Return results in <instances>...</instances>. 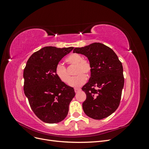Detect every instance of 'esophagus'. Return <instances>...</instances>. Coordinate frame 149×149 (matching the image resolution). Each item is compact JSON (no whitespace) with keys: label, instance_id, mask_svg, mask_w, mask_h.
Returning <instances> with one entry per match:
<instances>
[{"label":"esophagus","instance_id":"esophagus-1","mask_svg":"<svg viewBox=\"0 0 149 149\" xmlns=\"http://www.w3.org/2000/svg\"><path fill=\"white\" fill-rule=\"evenodd\" d=\"M81 91V89L80 88H74V92L76 93H78V91Z\"/></svg>","mask_w":149,"mask_h":149}]
</instances>
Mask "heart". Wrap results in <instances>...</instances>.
I'll return each instance as SVG.
<instances>
[{"label": "heart", "mask_w": 149, "mask_h": 149, "mask_svg": "<svg viewBox=\"0 0 149 149\" xmlns=\"http://www.w3.org/2000/svg\"><path fill=\"white\" fill-rule=\"evenodd\" d=\"M66 63L69 66H75L74 74L76 75L70 80V75L67 68L61 63H58L55 67V74L63 83L68 84L73 87L82 86L91 73L92 65L90 61L83 59L81 55L78 53H74L67 58Z\"/></svg>", "instance_id": "1"}]
</instances>
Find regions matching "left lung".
Masks as SVG:
<instances>
[{"mask_svg":"<svg viewBox=\"0 0 149 149\" xmlns=\"http://www.w3.org/2000/svg\"><path fill=\"white\" fill-rule=\"evenodd\" d=\"M73 52L88 57L92 65L91 77L82 88L86 94L83 111L92 119L106 118L120 104L124 84L122 63L111 48L101 43L75 48Z\"/></svg>","mask_w":149,"mask_h":149,"instance_id":"obj_1","label":"left lung"}]
</instances>
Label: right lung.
I'll list each match as a JSON object with an SVG mask.
<instances>
[{
	"label": "right lung",
	"mask_w": 149,
	"mask_h": 149,
	"mask_svg": "<svg viewBox=\"0 0 149 149\" xmlns=\"http://www.w3.org/2000/svg\"><path fill=\"white\" fill-rule=\"evenodd\" d=\"M73 48L44 47L31 55L24 68V93L31 110L44 123L55 124L63 120L75 96L73 88L55 74L56 65Z\"/></svg>",
	"instance_id": "add662e5"
}]
</instances>
